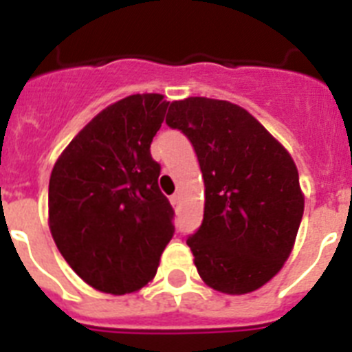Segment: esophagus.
<instances>
[{
    "mask_svg": "<svg viewBox=\"0 0 352 352\" xmlns=\"http://www.w3.org/2000/svg\"><path fill=\"white\" fill-rule=\"evenodd\" d=\"M170 204H173L174 207L179 206V195H173L170 196Z\"/></svg>",
    "mask_w": 352,
    "mask_h": 352,
    "instance_id": "1",
    "label": "esophagus"
}]
</instances>
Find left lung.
I'll list each match as a JSON object with an SVG mask.
<instances>
[{
    "mask_svg": "<svg viewBox=\"0 0 352 352\" xmlns=\"http://www.w3.org/2000/svg\"><path fill=\"white\" fill-rule=\"evenodd\" d=\"M167 124L187 135L206 185L204 220L187 236L198 274L219 292L257 290L283 268L303 219L292 156L228 100H174Z\"/></svg>",
    "mask_w": 352,
    "mask_h": 352,
    "instance_id": "8db88e82",
    "label": "left lung"
}]
</instances>
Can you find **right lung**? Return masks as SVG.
Wrapping results in <instances>:
<instances>
[{"label":"right lung","instance_id":"right-lung-1","mask_svg":"<svg viewBox=\"0 0 352 352\" xmlns=\"http://www.w3.org/2000/svg\"><path fill=\"white\" fill-rule=\"evenodd\" d=\"M167 110L160 94L117 100L54 163L51 235L78 277L100 292L145 287L174 235V209L157 185L162 167L151 156Z\"/></svg>","mask_w":352,"mask_h":352}]
</instances>
